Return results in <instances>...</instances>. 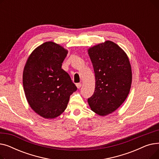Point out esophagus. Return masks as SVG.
<instances>
[{
    "label": "esophagus",
    "mask_w": 159,
    "mask_h": 159,
    "mask_svg": "<svg viewBox=\"0 0 159 159\" xmlns=\"http://www.w3.org/2000/svg\"><path fill=\"white\" fill-rule=\"evenodd\" d=\"M76 86H77V88L79 89L82 86V83H77V84H76Z\"/></svg>",
    "instance_id": "esophagus-1"
}]
</instances>
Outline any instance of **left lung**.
<instances>
[{"instance_id":"obj_1","label":"left lung","mask_w":159,"mask_h":159,"mask_svg":"<svg viewBox=\"0 0 159 159\" xmlns=\"http://www.w3.org/2000/svg\"><path fill=\"white\" fill-rule=\"evenodd\" d=\"M88 52L95 77L94 93L88 102L93 112L106 116L117 110L128 97L131 66L126 52L111 40L90 47Z\"/></svg>"}]
</instances>
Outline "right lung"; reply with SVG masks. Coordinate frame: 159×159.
<instances>
[{
	"label": "right lung",
	"instance_id": "obj_1",
	"mask_svg": "<svg viewBox=\"0 0 159 159\" xmlns=\"http://www.w3.org/2000/svg\"><path fill=\"white\" fill-rule=\"evenodd\" d=\"M68 53L54 42H46L33 50L24 66L25 96L31 109L44 119L61 115L70 95L77 89L68 73L62 69Z\"/></svg>",
	"mask_w": 159,
	"mask_h": 159
}]
</instances>
